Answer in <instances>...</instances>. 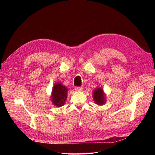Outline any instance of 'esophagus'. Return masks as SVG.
Here are the masks:
<instances>
[{"label":"esophagus","mask_w":155,"mask_h":155,"mask_svg":"<svg viewBox=\"0 0 155 155\" xmlns=\"http://www.w3.org/2000/svg\"><path fill=\"white\" fill-rule=\"evenodd\" d=\"M75 90L77 91H81L82 90H83V88H82L81 87H76Z\"/></svg>","instance_id":"esophagus-1"}]
</instances>
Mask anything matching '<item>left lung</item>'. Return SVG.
Here are the masks:
<instances>
[{
    "label": "left lung",
    "mask_w": 155,
    "mask_h": 155,
    "mask_svg": "<svg viewBox=\"0 0 155 155\" xmlns=\"http://www.w3.org/2000/svg\"><path fill=\"white\" fill-rule=\"evenodd\" d=\"M94 100L97 104L101 105L103 104L105 102V98L103 93V91L102 88H97L93 93Z\"/></svg>",
    "instance_id": "1"
}]
</instances>
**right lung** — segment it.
<instances>
[{
	"label": "right lung",
	"instance_id": "right-lung-1",
	"mask_svg": "<svg viewBox=\"0 0 155 155\" xmlns=\"http://www.w3.org/2000/svg\"><path fill=\"white\" fill-rule=\"evenodd\" d=\"M68 89L61 83L54 84L52 93V102L57 107H60L65 103L67 98Z\"/></svg>",
	"mask_w": 155,
	"mask_h": 155
}]
</instances>
